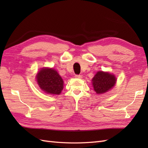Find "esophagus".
Masks as SVG:
<instances>
[{"instance_id": "esophagus-1", "label": "esophagus", "mask_w": 148, "mask_h": 148, "mask_svg": "<svg viewBox=\"0 0 148 148\" xmlns=\"http://www.w3.org/2000/svg\"><path fill=\"white\" fill-rule=\"evenodd\" d=\"M75 77L78 78V79H81V78H82V76H81V75H76V76H75Z\"/></svg>"}]
</instances>
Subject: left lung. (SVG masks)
I'll use <instances>...</instances> for the list:
<instances>
[{
    "label": "left lung",
    "instance_id": "8db88e82",
    "mask_svg": "<svg viewBox=\"0 0 148 148\" xmlns=\"http://www.w3.org/2000/svg\"><path fill=\"white\" fill-rule=\"evenodd\" d=\"M94 91L97 94H102L111 90L115 85L116 78L114 74L99 71L92 79Z\"/></svg>",
    "mask_w": 148,
    "mask_h": 148
}]
</instances>
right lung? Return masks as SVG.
<instances>
[{"label":"right lung","mask_w":148,"mask_h":148,"mask_svg":"<svg viewBox=\"0 0 148 148\" xmlns=\"http://www.w3.org/2000/svg\"><path fill=\"white\" fill-rule=\"evenodd\" d=\"M37 83L43 92L51 95H60L64 88V81L53 68H42L36 75Z\"/></svg>","instance_id":"1"}]
</instances>
